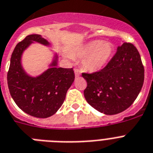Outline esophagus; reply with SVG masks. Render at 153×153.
<instances>
[{
	"mask_svg": "<svg viewBox=\"0 0 153 153\" xmlns=\"http://www.w3.org/2000/svg\"><path fill=\"white\" fill-rule=\"evenodd\" d=\"M74 73H75L76 77H78V76H79L81 75V71H80L79 69H75V70H74Z\"/></svg>",
	"mask_w": 153,
	"mask_h": 153,
	"instance_id": "esophagus-1",
	"label": "esophagus"
}]
</instances>
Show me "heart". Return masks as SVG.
I'll use <instances>...</instances> for the list:
<instances>
[{
  "label": "heart",
  "instance_id": "heart-1",
  "mask_svg": "<svg viewBox=\"0 0 153 153\" xmlns=\"http://www.w3.org/2000/svg\"><path fill=\"white\" fill-rule=\"evenodd\" d=\"M113 53L110 42L94 40L74 51V56L83 59V67L88 72H97L106 66ZM71 58L70 56H67Z\"/></svg>",
  "mask_w": 153,
  "mask_h": 153
}]
</instances>
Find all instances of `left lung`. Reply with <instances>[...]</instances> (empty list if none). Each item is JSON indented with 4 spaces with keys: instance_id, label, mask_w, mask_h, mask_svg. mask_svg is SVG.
<instances>
[{
    "instance_id": "obj_1",
    "label": "left lung",
    "mask_w": 153,
    "mask_h": 153,
    "mask_svg": "<svg viewBox=\"0 0 153 153\" xmlns=\"http://www.w3.org/2000/svg\"><path fill=\"white\" fill-rule=\"evenodd\" d=\"M87 86V103L105 114H116L131 106L144 82V66L135 45L124 42L100 71L82 74Z\"/></svg>"
}]
</instances>
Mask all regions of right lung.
Wrapping results in <instances>:
<instances>
[{
  "label": "right lung",
  "mask_w": 153,
  "mask_h": 153,
  "mask_svg": "<svg viewBox=\"0 0 153 153\" xmlns=\"http://www.w3.org/2000/svg\"><path fill=\"white\" fill-rule=\"evenodd\" d=\"M33 42L49 45L40 35H29L18 42L11 55L7 72V85L11 97L18 108L33 117H49L59 109L66 92L74 83L73 68L57 67V56L50 68L39 76L26 74L21 63L22 55Z\"/></svg>",
  "instance_id": "1"
}]
</instances>
